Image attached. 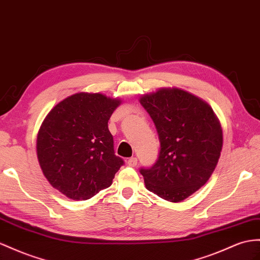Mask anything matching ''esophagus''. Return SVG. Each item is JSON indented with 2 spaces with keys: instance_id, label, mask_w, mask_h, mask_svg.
<instances>
[{
  "instance_id": "1",
  "label": "esophagus",
  "mask_w": 260,
  "mask_h": 260,
  "mask_svg": "<svg viewBox=\"0 0 260 260\" xmlns=\"http://www.w3.org/2000/svg\"><path fill=\"white\" fill-rule=\"evenodd\" d=\"M127 164H128V166H131V167H136V165H137V158H136V157L129 158L128 160H127Z\"/></svg>"
}]
</instances>
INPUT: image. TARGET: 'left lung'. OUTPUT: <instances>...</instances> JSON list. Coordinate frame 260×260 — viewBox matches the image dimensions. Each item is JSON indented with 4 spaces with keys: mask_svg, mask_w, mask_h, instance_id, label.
Returning <instances> with one entry per match:
<instances>
[{
    "mask_svg": "<svg viewBox=\"0 0 260 260\" xmlns=\"http://www.w3.org/2000/svg\"><path fill=\"white\" fill-rule=\"evenodd\" d=\"M160 142L157 162L141 169L146 189L169 202H181L208 182L223 147L221 123L202 99L179 88L143 94Z\"/></svg>",
    "mask_w": 260,
    "mask_h": 260,
    "instance_id": "left-lung-1",
    "label": "left lung"
}]
</instances>
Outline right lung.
I'll use <instances>...</instances> for the list:
<instances>
[{
  "label": "right lung",
  "mask_w": 260,
  "mask_h": 260,
  "mask_svg": "<svg viewBox=\"0 0 260 260\" xmlns=\"http://www.w3.org/2000/svg\"><path fill=\"white\" fill-rule=\"evenodd\" d=\"M121 99L75 93L56 104L37 134V158L48 182L72 200L109 188L123 159L114 154L108 122Z\"/></svg>",
  "instance_id": "add662e5"
}]
</instances>
